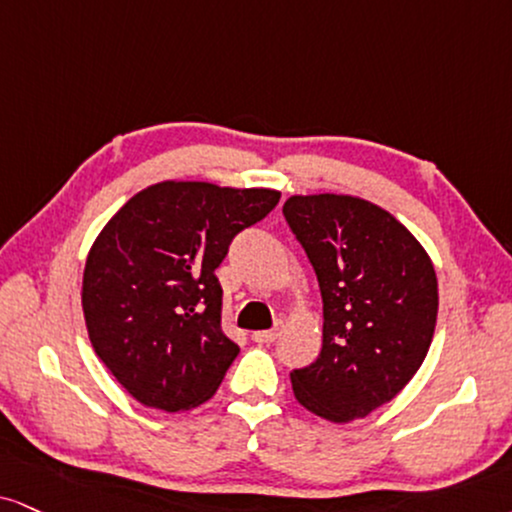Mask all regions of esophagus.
Wrapping results in <instances>:
<instances>
[{"label":"esophagus","mask_w":512,"mask_h":512,"mask_svg":"<svg viewBox=\"0 0 512 512\" xmlns=\"http://www.w3.org/2000/svg\"><path fill=\"white\" fill-rule=\"evenodd\" d=\"M277 337H280V327H273V330H261V332L251 334V339H254L256 344H270V342H275Z\"/></svg>","instance_id":"esophagus-1"}]
</instances>
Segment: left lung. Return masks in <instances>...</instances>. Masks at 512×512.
<instances>
[{
	"label": "left lung",
	"instance_id": "8db88e82",
	"mask_svg": "<svg viewBox=\"0 0 512 512\" xmlns=\"http://www.w3.org/2000/svg\"><path fill=\"white\" fill-rule=\"evenodd\" d=\"M323 296V349L292 370L296 401L351 422L413 380L437 327L432 258L382 206L351 194H294L282 206Z\"/></svg>",
	"mask_w": 512,
	"mask_h": 512
}]
</instances>
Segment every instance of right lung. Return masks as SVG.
Wrapping results in <instances>:
<instances>
[{
    "label": "right lung",
    "instance_id": "1",
    "mask_svg": "<svg viewBox=\"0 0 512 512\" xmlns=\"http://www.w3.org/2000/svg\"><path fill=\"white\" fill-rule=\"evenodd\" d=\"M277 189L163 180L118 208L82 273L92 349L142 406L182 413L211 399L239 346L220 327L216 268L266 218Z\"/></svg>",
    "mask_w": 512,
    "mask_h": 512
}]
</instances>
